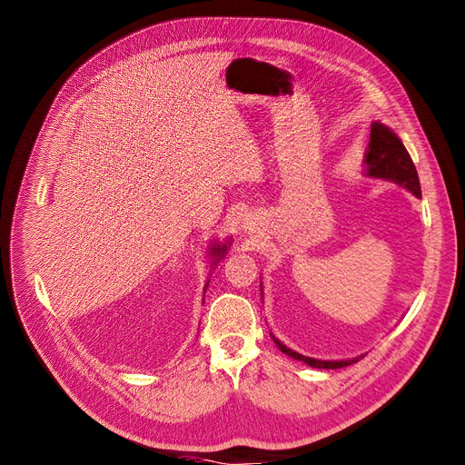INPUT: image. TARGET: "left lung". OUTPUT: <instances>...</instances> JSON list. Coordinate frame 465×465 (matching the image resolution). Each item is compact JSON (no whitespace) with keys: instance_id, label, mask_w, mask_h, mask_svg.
Segmentation results:
<instances>
[{"instance_id":"8db88e82","label":"left lung","mask_w":465,"mask_h":465,"mask_svg":"<svg viewBox=\"0 0 465 465\" xmlns=\"http://www.w3.org/2000/svg\"><path fill=\"white\" fill-rule=\"evenodd\" d=\"M362 163H364V174L368 178L394 182V183L405 187L409 193H413L415 197H419V199L422 197L420 195L419 174H417V169H415L413 161H411V155H409V152L405 150L403 143L400 141V136L391 127H387L385 124H381V122L371 124L370 143H368ZM261 292H262V285H261ZM270 336H272V340H274V343L278 345V349L282 352H285L287 357L304 362L312 368H319V370L345 368V366L359 362L364 357V354H361V357L345 359V361H319V359L304 357V354H300V352L289 349L274 334H270Z\"/></svg>"}]
</instances>
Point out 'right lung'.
I'll list each match as a JSON object with an SVG mask.
<instances>
[{
  "label": "right lung",
  "mask_w": 465,
  "mask_h": 465,
  "mask_svg": "<svg viewBox=\"0 0 465 465\" xmlns=\"http://www.w3.org/2000/svg\"><path fill=\"white\" fill-rule=\"evenodd\" d=\"M231 245V238L227 240V242H212L210 243V248H208V255H212L213 257V261H212V268L220 262L223 257H225V253H227V248ZM210 282V280H208ZM208 282H206V285H204V292H206V287H208ZM204 300V298H203Z\"/></svg>",
  "instance_id": "add662e5"
}]
</instances>
